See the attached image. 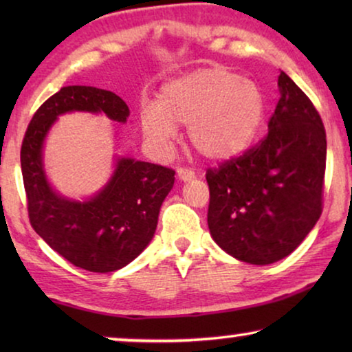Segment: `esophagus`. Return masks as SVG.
Segmentation results:
<instances>
[{
    "instance_id": "1",
    "label": "esophagus",
    "mask_w": 352,
    "mask_h": 352,
    "mask_svg": "<svg viewBox=\"0 0 352 352\" xmlns=\"http://www.w3.org/2000/svg\"><path fill=\"white\" fill-rule=\"evenodd\" d=\"M177 177H179V181L186 182V181L194 179L195 173L192 170H187V168H177Z\"/></svg>"
}]
</instances>
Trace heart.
I'll return each instance as SVG.
<instances>
[{
  "label": "heart",
  "mask_w": 352,
  "mask_h": 352,
  "mask_svg": "<svg viewBox=\"0 0 352 352\" xmlns=\"http://www.w3.org/2000/svg\"><path fill=\"white\" fill-rule=\"evenodd\" d=\"M266 113L263 91L226 67L197 69L168 81L157 107L141 112L146 141L158 152H170L176 124L187 126L190 146L201 157L224 162L240 155L254 141Z\"/></svg>",
  "instance_id": "1"
}]
</instances>
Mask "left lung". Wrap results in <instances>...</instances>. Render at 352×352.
Segmentation results:
<instances>
[{"label":"left lung","instance_id":"obj_1","mask_svg":"<svg viewBox=\"0 0 352 352\" xmlns=\"http://www.w3.org/2000/svg\"><path fill=\"white\" fill-rule=\"evenodd\" d=\"M278 91L267 136L206 171L211 237L230 256L258 266L295 252L322 214L324 123L285 72Z\"/></svg>","mask_w":352,"mask_h":352}]
</instances>
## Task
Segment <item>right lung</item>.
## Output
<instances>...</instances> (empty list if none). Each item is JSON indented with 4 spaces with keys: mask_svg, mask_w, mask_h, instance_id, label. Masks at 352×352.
<instances>
[{
    "mask_svg": "<svg viewBox=\"0 0 352 352\" xmlns=\"http://www.w3.org/2000/svg\"><path fill=\"white\" fill-rule=\"evenodd\" d=\"M105 113L126 123L129 109L112 91L65 86L33 115L21 148L28 218L35 232L74 266L113 272L136 259L155 234L158 213L175 184L171 168L118 157L113 175L83 201L57 194L46 177L43 144L59 115Z\"/></svg>",
    "mask_w": 352,
    "mask_h": 352,
    "instance_id": "add662e5",
    "label": "right lung"
}]
</instances>
